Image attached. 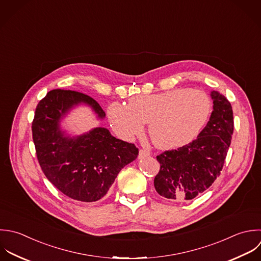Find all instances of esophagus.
Here are the masks:
<instances>
[{"instance_id": "34e87169", "label": "esophagus", "mask_w": 261, "mask_h": 261, "mask_svg": "<svg viewBox=\"0 0 261 261\" xmlns=\"http://www.w3.org/2000/svg\"><path fill=\"white\" fill-rule=\"evenodd\" d=\"M150 155V152L148 150H145V149H140L139 150V154H138V159H144L146 156Z\"/></svg>"}]
</instances>
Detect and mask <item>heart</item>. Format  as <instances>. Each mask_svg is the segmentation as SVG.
<instances>
[{
	"label": "heart",
	"mask_w": 261,
	"mask_h": 261,
	"mask_svg": "<svg viewBox=\"0 0 261 261\" xmlns=\"http://www.w3.org/2000/svg\"><path fill=\"white\" fill-rule=\"evenodd\" d=\"M212 111L208 95L198 89L175 88L150 95H137L129 106L113 102L109 118L115 131L124 139L142 134L149 123L153 143L165 149L191 142L205 125Z\"/></svg>",
	"instance_id": "b5f03b06"
}]
</instances>
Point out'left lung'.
Here are the masks:
<instances>
[{"label":"left lung","instance_id":"8db88e82","mask_svg":"<svg viewBox=\"0 0 261 261\" xmlns=\"http://www.w3.org/2000/svg\"><path fill=\"white\" fill-rule=\"evenodd\" d=\"M214 111L204 129L192 142L156 156L161 169L154 178L156 192L170 200L195 198L221 175L234 131L230 101L212 91Z\"/></svg>","mask_w":261,"mask_h":261}]
</instances>
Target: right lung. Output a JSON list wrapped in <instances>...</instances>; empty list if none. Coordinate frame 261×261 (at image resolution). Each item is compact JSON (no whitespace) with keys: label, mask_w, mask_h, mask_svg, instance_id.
Returning <instances> with one entry per match:
<instances>
[{"label":"right lung","mask_w":261,"mask_h":261,"mask_svg":"<svg viewBox=\"0 0 261 261\" xmlns=\"http://www.w3.org/2000/svg\"><path fill=\"white\" fill-rule=\"evenodd\" d=\"M84 102L99 119L106 114L92 97L74 90L54 89L39 100L32 121V138L39 166L48 181L66 196L93 202L102 198L119 172L138 155V148L94 128L76 137L65 136L60 121L73 107Z\"/></svg>","instance_id":"add662e5"}]
</instances>
